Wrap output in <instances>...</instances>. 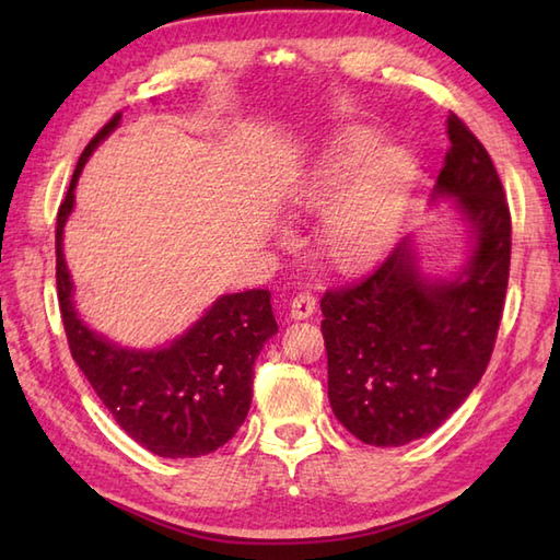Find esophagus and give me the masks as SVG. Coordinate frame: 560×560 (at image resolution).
<instances>
[{"label":"esophagus","mask_w":560,"mask_h":560,"mask_svg":"<svg viewBox=\"0 0 560 560\" xmlns=\"http://www.w3.org/2000/svg\"><path fill=\"white\" fill-rule=\"evenodd\" d=\"M315 305H317V301H315L313 293H299V295H295V299L291 301V317H293V319H307V317H313Z\"/></svg>","instance_id":"esophagus-1"}]
</instances>
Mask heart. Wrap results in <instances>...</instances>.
Here are the masks:
<instances>
[{
  "mask_svg": "<svg viewBox=\"0 0 560 560\" xmlns=\"http://www.w3.org/2000/svg\"><path fill=\"white\" fill-rule=\"evenodd\" d=\"M413 161L407 151L383 147V135L351 125L313 165L281 189L293 211H323L315 247L331 267L361 269L389 247L407 207Z\"/></svg>",
  "mask_w": 560,
  "mask_h": 560,
  "instance_id": "1",
  "label": "heart"
}]
</instances>
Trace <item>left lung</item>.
Returning a JSON list of instances; mask_svg holds the SVG:
<instances>
[{
  "label": "left lung",
  "mask_w": 560,
  "mask_h": 560,
  "mask_svg": "<svg viewBox=\"0 0 560 560\" xmlns=\"http://www.w3.org/2000/svg\"><path fill=\"white\" fill-rule=\"evenodd\" d=\"M433 199H452L469 253L452 277H428L411 235L353 287L327 291V392L365 445L399 447L443 425L491 361L510 273V211L495 165L457 115Z\"/></svg>",
  "instance_id": "left-lung-1"
}]
</instances>
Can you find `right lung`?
<instances>
[{
  "label": "right lung",
  "instance_id": "add662e5",
  "mask_svg": "<svg viewBox=\"0 0 560 560\" xmlns=\"http://www.w3.org/2000/svg\"><path fill=\"white\" fill-rule=\"evenodd\" d=\"M120 120L117 113L83 149L57 211L59 311L71 355L117 425L159 457H201L229 443L249 411L255 359L279 331L271 293L219 295L192 327L159 349L120 347L83 323L65 259V225L83 165Z\"/></svg>",
  "mask_w": 560,
  "mask_h": 560
}]
</instances>
